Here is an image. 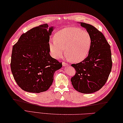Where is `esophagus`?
<instances>
[{"instance_id": "34e87169", "label": "esophagus", "mask_w": 123, "mask_h": 123, "mask_svg": "<svg viewBox=\"0 0 123 123\" xmlns=\"http://www.w3.org/2000/svg\"><path fill=\"white\" fill-rule=\"evenodd\" d=\"M62 66H65V67L68 66H69V64L68 63H67V62H62Z\"/></svg>"}]
</instances>
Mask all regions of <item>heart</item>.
Listing matches in <instances>:
<instances>
[{
	"label": "heart",
	"instance_id": "obj_1",
	"mask_svg": "<svg viewBox=\"0 0 123 123\" xmlns=\"http://www.w3.org/2000/svg\"><path fill=\"white\" fill-rule=\"evenodd\" d=\"M91 44L88 32L78 28H66L60 31L50 43V51L56 58H61L65 53L70 61L79 62L87 56Z\"/></svg>",
	"mask_w": 123,
	"mask_h": 123
}]
</instances>
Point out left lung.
<instances>
[{"label":"left lung","mask_w":123,"mask_h":123,"mask_svg":"<svg viewBox=\"0 0 123 123\" xmlns=\"http://www.w3.org/2000/svg\"><path fill=\"white\" fill-rule=\"evenodd\" d=\"M80 23L90 35L91 44L88 56L81 62L71 65L76 73L71 82L77 91L89 94L105 84L112 67L111 51L102 33L89 24Z\"/></svg>","instance_id":"obj_1"}]
</instances>
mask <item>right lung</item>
I'll return each mask as SVG.
<instances>
[{
    "label": "right lung",
    "mask_w": 123,
    "mask_h": 123,
    "mask_svg": "<svg viewBox=\"0 0 123 123\" xmlns=\"http://www.w3.org/2000/svg\"><path fill=\"white\" fill-rule=\"evenodd\" d=\"M53 27L43 24L22 34L12 48L11 70L23 90L32 93L47 91L55 72L62 63L49 54V37Z\"/></svg>",
    "instance_id": "right-lung-1"
}]
</instances>
